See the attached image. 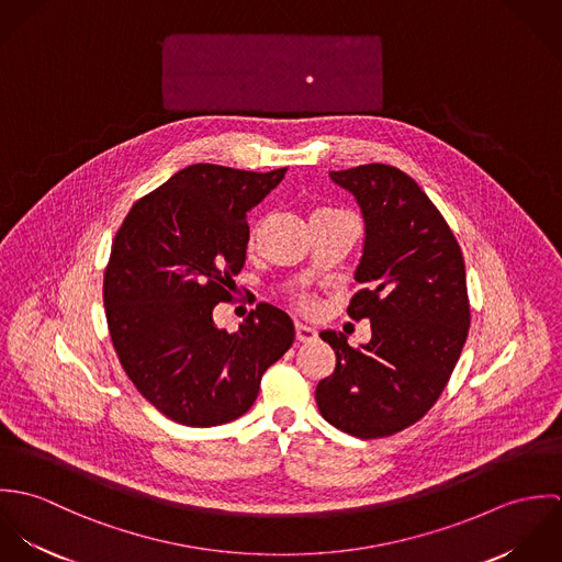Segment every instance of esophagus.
<instances>
[{
  "label": "esophagus",
  "instance_id": "obj_1",
  "mask_svg": "<svg viewBox=\"0 0 562 562\" xmlns=\"http://www.w3.org/2000/svg\"><path fill=\"white\" fill-rule=\"evenodd\" d=\"M296 339L299 341H312L316 339V330L303 322H296Z\"/></svg>",
  "mask_w": 562,
  "mask_h": 562
}]
</instances>
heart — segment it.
<instances>
[{
  "instance_id": "b5f03b06",
  "label": "heart",
  "mask_w": 562,
  "mask_h": 562,
  "mask_svg": "<svg viewBox=\"0 0 562 562\" xmlns=\"http://www.w3.org/2000/svg\"><path fill=\"white\" fill-rule=\"evenodd\" d=\"M318 214H321V212H318ZM252 240H255V229H252V232H250V236H248V241ZM303 305H307V303H303Z\"/></svg>"
}]
</instances>
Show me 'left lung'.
<instances>
[{
	"label": "left lung",
	"mask_w": 562,
	"mask_h": 562,
	"mask_svg": "<svg viewBox=\"0 0 562 562\" xmlns=\"http://www.w3.org/2000/svg\"><path fill=\"white\" fill-rule=\"evenodd\" d=\"M366 223L355 270L361 290L348 316L368 318L372 339L322 330L337 357L316 402L335 428L387 437L422 419L441 396L470 330L465 261L448 223L426 192L396 166L366 164L330 170Z\"/></svg>",
	"instance_id": "8db88e82"
}]
</instances>
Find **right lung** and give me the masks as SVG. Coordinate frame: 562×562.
Instances as JSON below:
<instances>
[{"label": "right lung", "instance_id": "obj_1", "mask_svg": "<svg viewBox=\"0 0 562 562\" xmlns=\"http://www.w3.org/2000/svg\"><path fill=\"white\" fill-rule=\"evenodd\" d=\"M288 168L192 164L134 203L103 277L110 337L136 390L183 426L238 419L263 372L294 341V322L259 303L236 333L214 324L246 259V214Z\"/></svg>", "mask_w": 562, "mask_h": 562}]
</instances>
